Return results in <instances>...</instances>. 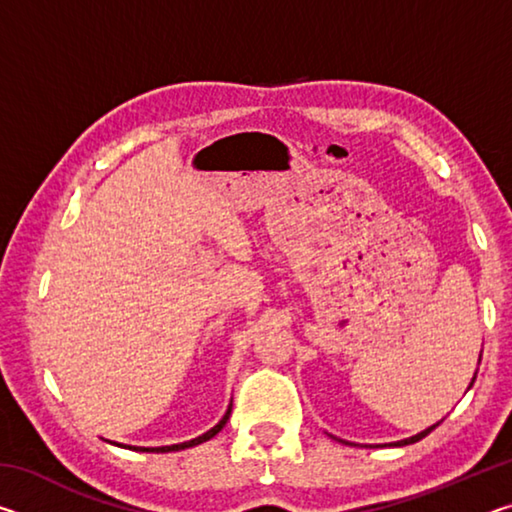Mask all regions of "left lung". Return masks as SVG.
I'll return each mask as SVG.
<instances>
[{"mask_svg":"<svg viewBox=\"0 0 512 512\" xmlns=\"http://www.w3.org/2000/svg\"><path fill=\"white\" fill-rule=\"evenodd\" d=\"M474 379H476V375L472 377V384H474ZM472 384H470V386H472ZM438 424H440V422H438ZM438 424H433V427H429V429H424V431H420V433H418V436H411V438H406V440H400V443H395V445H397V447H402V445H411V443H418V440H422L424 436H429V433H431L433 429H436V427H438Z\"/></svg>","mask_w":512,"mask_h":512,"instance_id":"obj_1","label":"left lung"}]
</instances>
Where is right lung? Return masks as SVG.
I'll list each match as a JSON object with an SVG mask.
<instances>
[{"mask_svg":"<svg viewBox=\"0 0 512 512\" xmlns=\"http://www.w3.org/2000/svg\"><path fill=\"white\" fill-rule=\"evenodd\" d=\"M228 418H230V411L223 415V420L216 424V427H212L210 431L207 433H203V436H198V438H194V440H189V443H180V445H169V447H140V452H178V449H187V447H194V445H201V443H205V440H210V438H214L216 433H219L223 427H225V422H228ZM131 449H137V447H131Z\"/></svg>","mask_w":512,"mask_h":512,"instance_id":"obj_1","label":"right lung"}]
</instances>
